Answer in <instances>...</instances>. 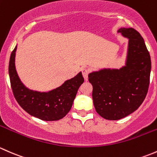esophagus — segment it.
<instances>
[{
  "label": "esophagus",
  "mask_w": 157,
  "mask_h": 157,
  "mask_svg": "<svg viewBox=\"0 0 157 157\" xmlns=\"http://www.w3.org/2000/svg\"><path fill=\"white\" fill-rule=\"evenodd\" d=\"M82 75H83L84 78H85V80H87V79H88V74H89V72H90V69H88V68H83L82 70Z\"/></svg>",
  "instance_id": "1"
}]
</instances>
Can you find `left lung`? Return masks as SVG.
I'll return each mask as SVG.
<instances>
[{
    "instance_id": "left-lung-1",
    "label": "left lung",
    "mask_w": 157,
    "mask_h": 157,
    "mask_svg": "<svg viewBox=\"0 0 157 157\" xmlns=\"http://www.w3.org/2000/svg\"><path fill=\"white\" fill-rule=\"evenodd\" d=\"M118 32L128 38L125 66L88 75L95 109L108 120L122 119L138 109L150 85L151 60L144 38L133 28H121Z\"/></svg>"
}]
</instances>
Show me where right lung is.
<instances>
[{
    "label": "right lung",
    "instance_id": "add662e5",
    "mask_svg": "<svg viewBox=\"0 0 157 157\" xmlns=\"http://www.w3.org/2000/svg\"><path fill=\"white\" fill-rule=\"evenodd\" d=\"M17 48L16 46L10 58L9 75L17 103L25 112L41 120L56 121L63 119L71 109L79 87L84 82L82 72L48 92L30 90L22 83L16 70Z\"/></svg>",
    "mask_w": 157,
    "mask_h": 157
}]
</instances>
